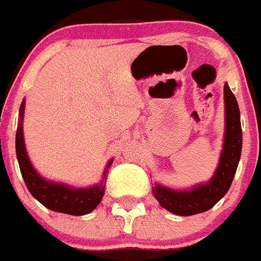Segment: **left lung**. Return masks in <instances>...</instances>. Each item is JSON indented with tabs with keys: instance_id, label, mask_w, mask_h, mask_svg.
I'll use <instances>...</instances> for the list:
<instances>
[{
	"instance_id": "1",
	"label": "left lung",
	"mask_w": 261,
	"mask_h": 261,
	"mask_svg": "<svg viewBox=\"0 0 261 261\" xmlns=\"http://www.w3.org/2000/svg\"><path fill=\"white\" fill-rule=\"evenodd\" d=\"M224 144L219 166L210 183L196 186L188 191H175L159 185L155 186L152 190V194L159 204L175 215L191 216L208 211L231 187L242 155L243 134L238 100L227 83L224 85Z\"/></svg>"
}]
</instances>
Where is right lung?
Masks as SVG:
<instances>
[{"label":"right lung","mask_w":261,"mask_h":261,"mask_svg":"<svg viewBox=\"0 0 261 261\" xmlns=\"http://www.w3.org/2000/svg\"><path fill=\"white\" fill-rule=\"evenodd\" d=\"M25 103L22 102L19 109V123L17 127V134H15V154L18 159L19 170L22 174L23 181L30 194L37 200L43 204L46 208L69 215H86L93 211L100 203L102 196L105 194L103 183L94 186L90 188H70L60 183H51L46 181L36 172L30 163L28 154H26L25 143H23V131H22V118ZM110 163L107 164V168ZM106 168V171H107ZM106 176V172H105Z\"/></svg>","instance_id":"obj_1"}]
</instances>
